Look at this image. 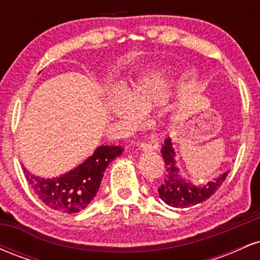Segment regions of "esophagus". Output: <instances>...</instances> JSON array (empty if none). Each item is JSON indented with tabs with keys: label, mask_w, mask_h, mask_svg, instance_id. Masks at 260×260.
I'll use <instances>...</instances> for the list:
<instances>
[{
	"label": "esophagus",
	"mask_w": 260,
	"mask_h": 260,
	"mask_svg": "<svg viewBox=\"0 0 260 260\" xmlns=\"http://www.w3.org/2000/svg\"><path fill=\"white\" fill-rule=\"evenodd\" d=\"M139 148L142 149L143 151H151V150H157L159 149V142L156 139H150V142L148 143H142L139 145Z\"/></svg>",
	"instance_id": "obj_1"
}]
</instances>
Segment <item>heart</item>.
<instances>
[{
	"label": "heart",
	"instance_id": "heart-1",
	"mask_svg": "<svg viewBox=\"0 0 260 260\" xmlns=\"http://www.w3.org/2000/svg\"><path fill=\"white\" fill-rule=\"evenodd\" d=\"M172 86L174 78L169 70L151 71L140 76L124 91H112L106 101L107 111L124 123L133 124L138 112H147L165 103Z\"/></svg>",
	"mask_w": 260,
	"mask_h": 260
}]
</instances>
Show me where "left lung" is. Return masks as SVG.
Instances as JSON below:
<instances>
[{"label":"left lung","instance_id":"1","mask_svg":"<svg viewBox=\"0 0 260 260\" xmlns=\"http://www.w3.org/2000/svg\"><path fill=\"white\" fill-rule=\"evenodd\" d=\"M161 155L166 165V177L157 192L162 202L174 208H190L210 198L225 181L229 171L202 186H196L180 175V169L176 165V153L172 147L171 138L165 139Z\"/></svg>","mask_w":260,"mask_h":260}]
</instances>
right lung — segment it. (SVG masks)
<instances>
[{
  "mask_svg": "<svg viewBox=\"0 0 260 260\" xmlns=\"http://www.w3.org/2000/svg\"><path fill=\"white\" fill-rule=\"evenodd\" d=\"M123 150L116 145H100L88 159L64 175L44 178L30 174L26 169L24 175L47 207L61 213H78L94 199L107 165Z\"/></svg>",
  "mask_w": 260,
  "mask_h": 260,
  "instance_id": "add662e5",
  "label": "right lung"
}]
</instances>
